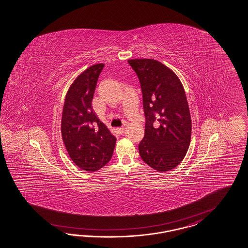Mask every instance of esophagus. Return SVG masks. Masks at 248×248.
I'll use <instances>...</instances> for the list:
<instances>
[{
  "label": "esophagus",
  "instance_id": "34e87169",
  "mask_svg": "<svg viewBox=\"0 0 248 248\" xmlns=\"http://www.w3.org/2000/svg\"><path fill=\"white\" fill-rule=\"evenodd\" d=\"M116 130H117V132H118L119 134H124V127L117 128Z\"/></svg>",
  "mask_w": 248,
  "mask_h": 248
}]
</instances>
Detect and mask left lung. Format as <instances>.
Returning a JSON list of instances; mask_svg holds the SVG:
<instances>
[{
    "label": "left lung",
    "instance_id": "obj_1",
    "mask_svg": "<svg viewBox=\"0 0 248 248\" xmlns=\"http://www.w3.org/2000/svg\"><path fill=\"white\" fill-rule=\"evenodd\" d=\"M141 84L145 115L139 143L142 161L158 171L177 167L190 143L191 118L187 98L176 74L155 60H129Z\"/></svg>",
    "mask_w": 248,
    "mask_h": 248
}]
</instances>
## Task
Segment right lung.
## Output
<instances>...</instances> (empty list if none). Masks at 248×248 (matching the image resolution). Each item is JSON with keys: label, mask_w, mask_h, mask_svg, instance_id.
I'll return each mask as SVG.
<instances>
[{"label": "right lung", "mask_w": 248, "mask_h": 248, "mask_svg": "<svg viewBox=\"0 0 248 248\" xmlns=\"http://www.w3.org/2000/svg\"><path fill=\"white\" fill-rule=\"evenodd\" d=\"M104 64L88 67L67 91L61 119V134L74 163L95 171L111 160L116 138L101 122L91 107L94 89Z\"/></svg>", "instance_id": "add662e5"}]
</instances>
